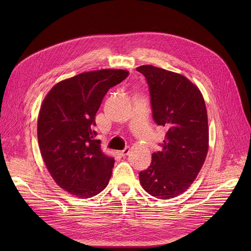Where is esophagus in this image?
Instances as JSON below:
<instances>
[{
    "label": "esophagus",
    "mask_w": 251,
    "mask_h": 251,
    "mask_svg": "<svg viewBox=\"0 0 251 251\" xmlns=\"http://www.w3.org/2000/svg\"><path fill=\"white\" fill-rule=\"evenodd\" d=\"M129 151H130V149H129V148H125L123 151H117V153H118L119 155H121V156H126V155L129 153Z\"/></svg>",
    "instance_id": "esophagus-1"
}]
</instances>
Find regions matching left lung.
<instances>
[{"label": "left lung", "instance_id": "1", "mask_svg": "<svg viewBox=\"0 0 251 251\" xmlns=\"http://www.w3.org/2000/svg\"><path fill=\"white\" fill-rule=\"evenodd\" d=\"M136 70L148 82L154 122L167 129L161 151L152 153L139 180L151 195L173 199L188 189L205 161L208 126L204 100L183 75L151 65Z\"/></svg>", "mask_w": 251, "mask_h": 251}]
</instances>
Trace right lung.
Wrapping results in <instances>:
<instances>
[{
    "instance_id": "right-lung-1",
    "label": "right lung",
    "mask_w": 251,
    "mask_h": 251,
    "mask_svg": "<svg viewBox=\"0 0 251 251\" xmlns=\"http://www.w3.org/2000/svg\"><path fill=\"white\" fill-rule=\"evenodd\" d=\"M128 76L102 69L78 74L52 87L43 101L37 139L44 162L58 185L81 199L108 185L115 160L95 139L96 114L108 90Z\"/></svg>"
}]
</instances>
